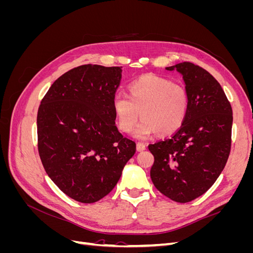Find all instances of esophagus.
Returning a JSON list of instances; mask_svg holds the SVG:
<instances>
[{
  "label": "esophagus",
  "mask_w": 253,
  "mask_h": 253,
  "mask_svg": "<svg viewBox=\"0 0 253 253\" xmlns=\"http://www.w3.org/2000/svg\"><path fill=\"white\" fill-rule=\"evenodd\" d=\"M145 144L144 143H141V142H138L136 144V149H137V152H142L145 150Z\"/></svg>",
  "instance_id": "34e87169"
}]
</instances>
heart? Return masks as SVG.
Listing matches in <instances>:
<instances>
[{
    "label": "heart",
    "instance_id": "1",
    "mask_svg": "<svg viewBox=\"0 0 253 253\" xmlns=\"http://www.w3.org/2000/svg\"><path fill=\"white\" fill-rule=\"evenodd\" d=\"M129 96L116 93L113 109L121 132L128 133L140 117L142 121L134 129L137 139H147L154 133H175L186 119L189 106L187 89L180 83L154 75H147L132 82Z\"/></svg>",
    "mask_w": 253,
    "mask_h": 253
}]
</instances>
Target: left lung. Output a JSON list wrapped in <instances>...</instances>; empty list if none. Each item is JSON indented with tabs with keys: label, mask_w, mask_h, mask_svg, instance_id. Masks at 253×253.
<instances>
[{
	"label": "left lung",
	"mask_w": 253,
	"mask_h": 253,
	"mask_svg": "<svg viewBox=\"0 0 253 253\" xmlns=\"http://www.w3.org/2000/svg\"><path fill=\"white\" fill-rule=\"evenodd\" d=\"M177 71L189 97L182 126L170 138L149 145L154 155L151 179L170 200L189 203L208 191L230 154L232 109L220 84L190 62L166 67Z\"/></svg>",
	"instance_id": "obj_1"
}]
</instances>
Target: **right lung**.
Returning a JSON list of instances; mask_svg holds the SVG:
<instances>
[{"label": "right lung", "instance_id": "obj_1", "mask_svg": "<svg viewBox=\"0 0 253 253\" xmlns=\"http://www.w3.org/2000/svg\"><path fill=\"white\" fill-rule=\"evenodd\" d=\"M121 67L81 65L51 84L38 110V150L48 177L73 200L108 195L136 152L115 125Z\"/></svg>", "mask_w": 253, "mask_h": 253}]
</instances>
